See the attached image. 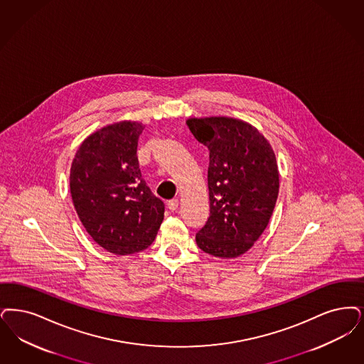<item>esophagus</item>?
I'll list each match as a JSON object with an SVG mask.
<instances>
[{
    "label": "esophagus",
    "mask_w": 364,
    "mask_h": 364,
    "mask_svg": "<svg viewBox=\"0 0 364 364\" xmlns=\"http://www.w3.org/2000/svg\"><path fill=\"white\" fill-rule=\"evenodd\" d=\"M177 207H178V200H177V199H172V200H169V202H168V208H169V211H176V210H177Z\"/></svg>",
    "instance_id": "34e87169"
}]
</instances>
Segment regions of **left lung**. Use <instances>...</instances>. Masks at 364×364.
I'll return each mask as SVG.
<instances>
[{
	"label": "left lung",
	"mask_w": 364,
	"mask_h": 364,
	"mask_svg": "<svg viewBox=\"0 0 364 364\" xmlns=\"http://www.w3.org/2000/svg\"><path fill=\"white\" fill-rule=\"evenodd\" d=\"M187 124L210 150V217L196 233V244L215 257H238L260 238L277 204L274 149L260 131L240 119L191 117Z\"/></svg>",
	"instance_id": "obj_1"
}]
</instances>
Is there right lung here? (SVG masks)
Masks as SVG:
<instances>
[{
	"instance_id": "right-lung-1",
	"label": "right lung",
	"mask_w": 364,
	"mask_h": 364,
	"mask_svg": "<svg viewBox=\"0 0 364 364\" xmlns=\"http://www.w3.org/2000/svg\"><path fill=\"white\" fill-rule=\"evenodd\" d=\"M142 130V123L131 120L102 127L84 139L70 168L78 218L96 244L117 256L150 247L164 219V203L139 169Z\"/></svg>"
}]
</instances>
